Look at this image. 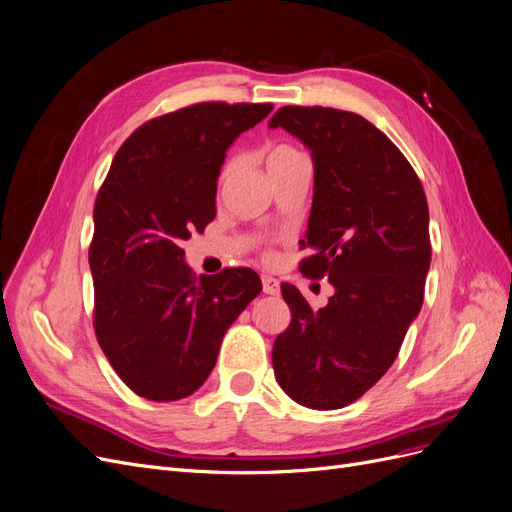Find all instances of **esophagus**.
I'll return each instance as SVG.
<instances>
[{
  "mask_svg": "<svg viewBox=\"0 0 512 512\" xmlns=\"http://www.w3.org/2000/svg\"><path fill=\"white\" fill-rule=\"evenodd\" d=\"M262 290L267 294H280V280H275L273 275H262Z\"/></svg>",
  "mask_w": 512,
  "mask_h": 512,
  "instance_id": "34e87169",
  "label": "esophagus"
}]
</instances>
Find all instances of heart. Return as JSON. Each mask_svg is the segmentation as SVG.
Returning a JSON list of instances; mask_svg holds the SVG:
<instances>
[{
  "label": "heart",
  "instance_id": "obj_1",
  "mask_svg": "<svg viewBox=\"0 0 512 512\" xmlns=\"http://www.w3.org/2000/svg\"><path fill=\"white\" fill-rule=\"evenodd\" d=\"M301 153L297 149H292L290 145H271L265 149V153H262V158H265V166L269 173H273L275 168H282L284 164L292 162L294 158H299ZM239 168V158H230L224 168H222V175H220V188H226L228 181L235 177Z\"/></svg>",
  "mask_w": 512,
  "mask_h": 512
}]
</instances>
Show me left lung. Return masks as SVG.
Here are the masks:
<instances>
[{
    "instance_id": "left-lung-1",
    "label": "left lung",
    "mask_w": 512,
    "mask_h": 512,
    "mask_svg": "<svg viewBox=\"0 0 512 512\" xmlns=\"http://www.w3.org/2000/svg\"><path fill=\"white\" fill-rule=\"evenodd\" d=\"M312 151L314 200L301 260L335 294L312 309L282 284L290 327L273 344L284 393L314 410H337L374 386L421 312L431 262L421 179L386 134L356 113L284 106L269 121Z\"/></svg>"
}]
</instances>
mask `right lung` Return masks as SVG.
<instances>
[{"instance_id":"add662e5","label":"right lung","mask_w":512,"mask_h":512,"mask_svg":"<svg viewBox=\"0 0 512 512\" xmlns=\"http://www.w3.org/2000/svg\"><path fill=\"white\" fill-rule=\"evenodd\" d=\"M273 104L200 102L151 119L117 151L94 207V329L117 376L151 401L198 391L256 299L252 269L196 277L181 241L215 218L226 149Z\"/></svg>"}]
</instances>
